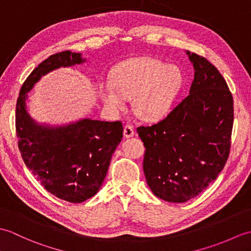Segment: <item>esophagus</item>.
<instances>
[{"label":"esophagus","instance_id":"1","mask_svg":"<svg viewBox=\"0 0 251 251\" xmlns=\"http://www.w3.org/2000/svg\"><path fill=\"white\" fill-rule=\"evenodd\" d=\"M135 135V130H134V127L131 125H125L124 127V137L125 138H130Z\"/></svg>","mask_w":251,"mask_h":251}]
</instances>
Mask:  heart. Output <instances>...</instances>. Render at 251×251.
I'll list each match as a JSON object with an SVG mask.
<instances>
[{
	"label": "heart",
	"mask_w": 251,
	"mask_h": 251,
	"mask_svg": "<svg viewBox=\"0 0 251 251\" xmlns=\"http://www.w3.org/2000/svg\"><path fill=\"white\" fill-rule=\"evenodd\" d=\"M111 83H100L98 95L111 112L124 109L126 99L132 98L136 114L147 122L167 116L183 84L179 67L167 65L152 57L132 58L115 66Z\"/></svg>",
	"instance_id": "heart-1"
}]
</instances>
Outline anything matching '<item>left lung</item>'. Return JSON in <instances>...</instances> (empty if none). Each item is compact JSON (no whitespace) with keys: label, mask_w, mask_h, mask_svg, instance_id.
<instances>
[{"label":"left lung","mask_w":251,"mask_h":251,"mask_svg":"<svg viewBox=\"0 0 251 251\" xmlns=\"http://www.w3.org/2000/svg\"><path fill=\"white\" fill-rule=\"evenodd\" d=\"M193 63L190 95L164 120L140 126L143 172L154 195L184 202L201 193L225 167L231 148L233 97L218 69L186 50Z\"/></svg>","instance_id":"8db88e82"}]
</instances>
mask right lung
Here are the masks:
<instances>
[{"instance_id": "1", "label": "right lung", "mask_w": 251, "mask_h": 251, "mask_svg": "<svg viewBox=\"0 0 251 251\" xmlns=\"http://www.w3.org/2000/svg\"><path fill=\"white\" fill-rule=\"evenodd\" d=\"M83 62L81 54L70 50L50 56L26 77L16 104V134L25 166L50 193L70 202H82L99 191L123 138L122 123L83 119L42 125L31 119L25 101L45 74Z\"/></svg>"}]
</instances>
